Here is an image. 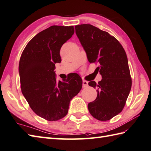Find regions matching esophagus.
Masks as SVG:
<instances>
[{
    "label": "esophagus",
    "instance_id": "esophagus-1",
    "mask_svg": "<svg viewBox=\"0 0 151 151\" xmlns=\"http://www.w3.org/2000/svg\"><path fill=\"white\" fill-rule=\"evenodd\" d=\"M82 86L83 88H86L88 86V82L86 81H82Z\"/></svg>",
    "mask_w": 151,
    "mask_h": 151
}]
</instances>
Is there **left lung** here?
Wrapping results in <instances>:
<instances>
[{"label": "left lung", "mask_w": 151, "mask_h": 151, "mask_svg": "<svg viewBox=\"0 0 151 151\" xmlns=\"http://www.w3.org/2000/svg\"><path fill=\"white\" fill-rule=\"evenodd\" d=\"M76 36L86 53L90 63L98 62L102 80L89 86L97 88V96L88 103L91 116L107 121L124 107L132 88V78L126 52L116 38L90 24L76 25Z\"/></svg>", "instance_id": "8db88e82"}]
</instances>
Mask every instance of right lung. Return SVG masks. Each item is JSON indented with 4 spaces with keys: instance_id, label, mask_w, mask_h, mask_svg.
Here are the masks:
<instances>
[{
    "instance_id": "1",
    "label": "right lung",
    "mask_w": 151,
    "mask_h": 151,
    "mask_svg": "<svg viewBox=\"0 0 151 151\" xmlns=\"http://www.w3.org/2000/svg\"><path fill=\"white\" fill-rule=\"evenodd\" d=\"M74 32L73 26L50 27L35 35L21 55L22 92L32 110L48 121L66 116L70 101L82 86V80L78 74L59 82L55 76V64L61 61L60 49Z\"/></svg>"
}]
</instances>
